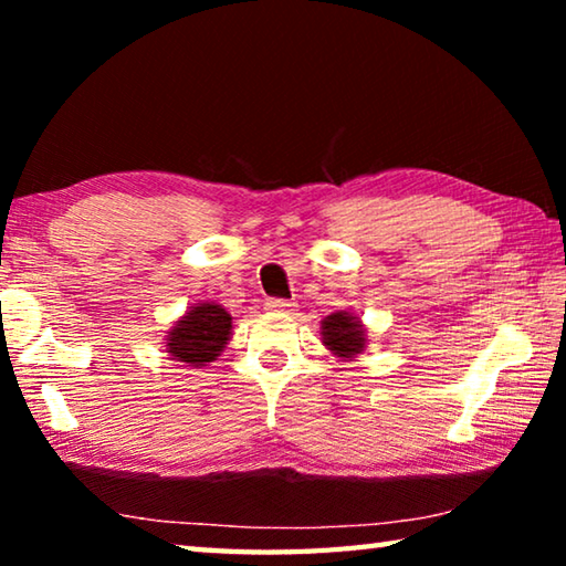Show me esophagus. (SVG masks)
Instances as JSON below:
<instances>
[{
  "instance_id": "34e87169",
  "label": "esophagus",
  "mask_w": 566,
  "mask_h": 566,
  "mask_svg": "<svg viewBox=\"0 0 566 566\" xmlns=\"http://www.w3.org/2000/svg\"><path fill=\"white\" fill-rule=\"evenodd\" d=\"M266 310L270 312H292V306H294V302H290V300H266Z\"/></svg>"
}]
</instances>
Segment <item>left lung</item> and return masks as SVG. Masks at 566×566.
<instances>
[{"label":"left lung","mask_w":566,"mask_h":566,"mask_svg":"<svg viewBox=\"0 0 566 566\" xmlns=\"http://www.w3.org/2000/svg\"><path fill=\"white\" fill-rule=\"evenodd\" d=\"M319 334L324 347L342 361H352L354 357H359L364 347H367V329H364L357 314H352L347 310L332 312L329 317H324Z\"/></svg>","instance_id":"obj_1"}]
</instances>
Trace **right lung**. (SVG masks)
I'll use <instances>...</instances> for the list:
<instances>
[{
	"mask_svg": "<svg viewBox=\"0 0 566 566\" xmlns=\"http://www.w3.org/2000/svg\"><path fill=\"white\" fill-rule=\"evenodd\" d=\"M232 337V314L217 302H197L167 332L165 347L171 359L187 367H207L224 352Z\"/></svg>",
	"mask_w": 566,
	"mask_h": 566,
	"instance_id": "1",
	"label": "right lung"
}]
</instances>
